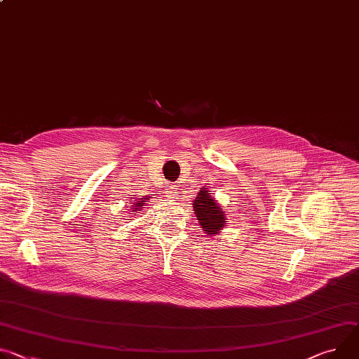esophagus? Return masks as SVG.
I'll return each mask as SVG.
<instances>
[{
	"label": "esophagus",
	"instance_id": "1",
	"mask_svg": "<svg viewBox=\"0 0 359 359\" xmlns=\"http://www.w3.org/2000/svg\"><path fill=\"white\" fill-rule=\"evenodd\" d=\"M166 193L169 194V198H176V194H177V186H175V184H172V186H168V189H166Z\"/></svg>",
	"mask_w": 359,
	"mask_h": 359
}]
</instances>
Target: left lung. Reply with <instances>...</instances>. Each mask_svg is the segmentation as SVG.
<instances>
[{
    "label": "left lung",
    "instance_id": "8db88e82",
    "mask_svg": "<svg viewBox=\"0 0 359 359\" xmlns=\"http://www.w3.org/2000/svg\"><path fill=\"white\" fill-rule=\"evenodd\" d=\"M191 205L194 215H196L199 224L202 226V231L210 236L220 233V231L226 226L224 212L212 198V193L208 191V187L198 193V196L194 198Z\"/></svg>",
    "mask_w": 359,
    "mask_h": 359
}]
</instances>
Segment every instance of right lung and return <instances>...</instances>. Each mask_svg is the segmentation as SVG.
I'll return each mask as SVG.
<instances>
[{
  "mask_svg": "<svg viewBox=\"0 0 359 359\" xmlns=\"http://www.w3.org/2000/svg\"><path fill=\"white\" fill-rule=\"evenodd\" d=\"M144 199L149 201L150 198H144ZM142 206H144V201H143V199H139L136 203H133V209H135V210H140ZM132 215H135V213H132Z\"/></svg>",
  "mask_w": 359,
  "mask_h": 359,
  "instance_id": "1",
  "label": "right lung"
}]
</instances>
